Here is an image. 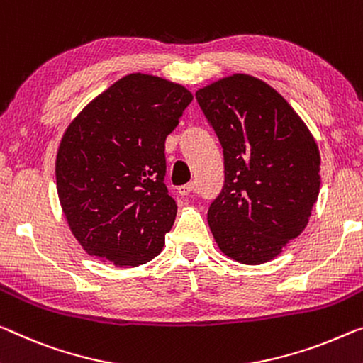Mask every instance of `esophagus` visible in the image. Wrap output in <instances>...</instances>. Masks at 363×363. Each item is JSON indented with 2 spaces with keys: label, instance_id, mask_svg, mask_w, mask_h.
I'll use <instances>...</instances> for the list:
<instances>
[{
  "label": "esophagus",
  "instance_id": "1",
  "mask_svg": "<svg viewBox=\"0 0 363 363\" xmlns=\"http://www.w3.org/2000/svg\"><path fill=\"white\" fill-rule=\"evenodd\" d=\"M194 191V185L193 183H188V185H183L178 188V193L182 194V196H188V194H191Z\"/></svg>",
  "mask_w": 363,
  "mask_h": 363
}]
</instances>
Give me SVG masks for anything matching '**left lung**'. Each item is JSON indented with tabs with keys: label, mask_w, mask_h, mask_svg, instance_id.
Listing matches in <instances>:
<instances>
[{
	"label": "left lung",
	"mask_w": 363,
	"mask_h": 363,
	"mask_svg": "<svg viewBox=\"0 0 363 363\" xmlns=\"http://www.w3.org/2000/svg\"><path fill=\"white\" fill-rule=\"evenodd\" d=\"M196 99L224 149V188L208 213L217 247L237 263H267L310 220L321 185L315 138L255 76H225L198 89Z\"/></svg>",
	"instance_id": "obj_1"
}]
</instances>
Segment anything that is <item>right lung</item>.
<instances>
[{"label": "right lung", "instance_id": "right-lung-1", "mask_svg": "<svg viewBox=\"0 0 363 363\" xmlns=\"http://www.w3.org/2000/svg\"><path fill=\"white\" fill-rule=\"evenodd\" d=\"M191 100L182 84L133 72L66 128L55 164L58 198L87 255L135 267L162 252L177 216L164 183L165 138Z\"/></svg>", "mask_w": 363, "mask_h": 363}]
</instances>
